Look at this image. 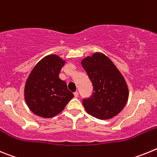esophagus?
<instances>
[{"instance_id":"1","label":"esophagus","mask_w":157,"mask_h":157,"mask_svg":"<svg viewBox=\"0 0 157 157\" xmlns=\"http://www.w3.org/2000/svg\"><path fill=\"white\" fill-rule=\"evenodd\" d=\"M74 95H75V98H78V92H75L74 93Z\"/></svg>"}]
</instances>
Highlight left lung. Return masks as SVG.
I'll list each match as a JSON object with an SVG mask.
<instances>
[{"instance_id": "1", "label": "left lung", "mask_w": 157, "mask_h": 157, "mask_svg": "<svg viewBox=\"0 0 157 157\" xmlns=\"http://www.w3.org/2000/svg\"><path fill=\"white\" fill-rule=\"evenodd\" d=\"M81 63L94 86L93 95L82 100L87 113L100 120L117 116L125 107L129 97L127 82L120 71L101 52L84 58Z\"/></svg>"}]
</instances>
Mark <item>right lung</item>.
I'll return each mask as SVG.
<instances>
[{"label": "right lung", "instance_id": "right-lung-1", "mask_svg": "<svg viewBox=\"0 0 157 157\" xmlns=\"http://www.w3.org/2000/svg\"><path fill=\"white\" fill-rule=\"evenodd\" d=\"M65 60L57 55L45 56L34 66L27 79L24 98L33 113L42 118L56 116L64 109L74 94L59 78Z\"/></svg>", "mask_w": 157, "mask_h": 157}]
</instances>
